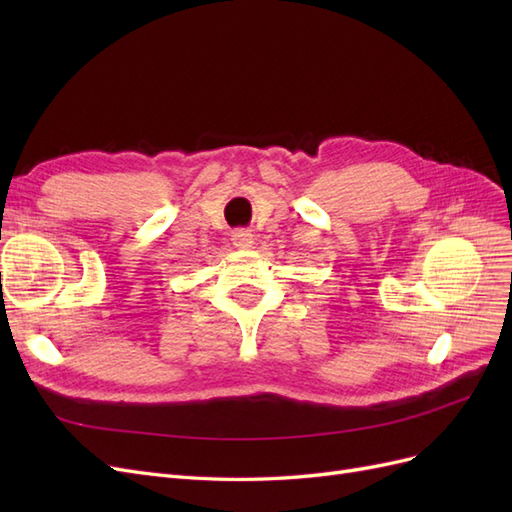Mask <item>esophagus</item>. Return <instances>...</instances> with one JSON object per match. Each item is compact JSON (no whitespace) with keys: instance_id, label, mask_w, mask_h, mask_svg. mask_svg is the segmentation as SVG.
I'll list each match as a JSON object with an SVG mask.
<instances>
[{"instance_id":"34e87169","label":"esophagus","mask_w":512,"mask_h":512,"mask_svg":"<svg viewBox=\"0 0 512 512\" xmlns=\"http://www.w3.org/2000/svg\"><path fill=\"white\" fill-rule=\"evenodd\" d=\"M232 245L235 247H241V250H250V247L254 245V235H252V230H247V228H237V230H232Z\"/></svg>"}]
</instances>
